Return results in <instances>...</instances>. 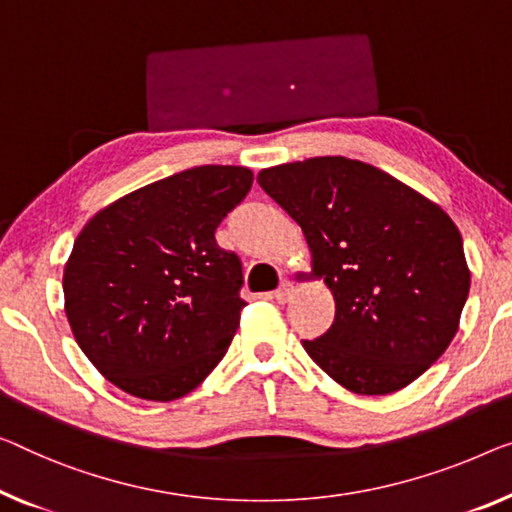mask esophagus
Returning a JSON list of instances; mask_svg holds the SVG:
<instances>
[{
  "mask_svg": "<svg viewBox=\"0 0 512 512\" xmlns=\"http://www.w3.org/2000/svg\"><path fill=\"white\" fill-rule=\"evenodd\" d=\"M292 294H294V285H292V282L282 280L280 287H278L276 292H273L271 296H273V299H276L278 303H287L289 299H292Z\"/></svg>",
  "mask_w": 512,
  "mask_h": 512,
  "instance_id": "34e87169",
  "label": "esophagus"
}]
</instances>
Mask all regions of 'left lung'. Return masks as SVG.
<instances>
[{"label": "left lung", "mask_w": 512, "mask_h": 512, "mask_svg": "<svg viewBox=\"0 0 512 512\" xmlns=\"http://www.w3.org/2000/svg\"><path fill=\"white\" fill-rule=\"evenodd\" d=\"M257 183L301 227L312 276L335 299L331 329L303 349L358 395L409 386L455 338L471 273L451 216L361 160L269 167Z\"/></svg>", "instance_id": "obj_1"}]
</instances>
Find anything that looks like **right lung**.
I'll return each instance as SVG.
<instances>
[{
    "instance_id": "1",
    "label": "right lung",
    "mask_w": 512,
    "mask_h": 512,
    "mask_svg": "<svg viewBox=\"0 0 512 512\" xmlns=\"http://www.w3.org/2000/svg\"><path fill=\"white\" fill-rule=\"evenodd\" d=\"M253 186L236 165H200L96 213L64 266V308L82 352L128 395L170 402L209 377L239 329L241 262L216 227Z\"/></svg>"
}]
</instances>
